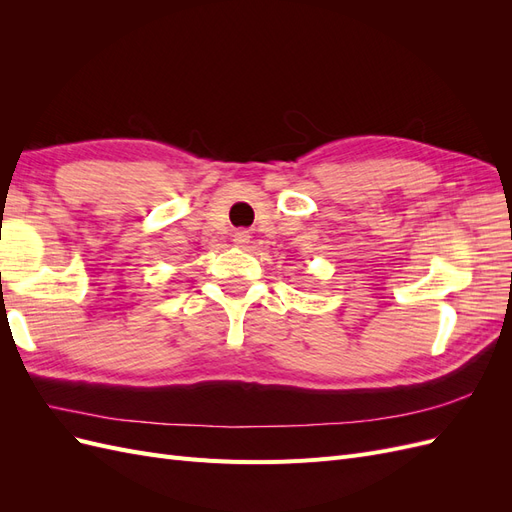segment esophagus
<instances>
[{
	"instance_id": "obj_1",
	"label": "esophagus",
	"mask_w": 512,
	"mask_h": 512,
	"mask_svg": "<svg viewBox=\"0 0 512 512\" xmlns=\"http://www.w3.org/2000/svg\"><path fill=\"white\" fill-rule=\"evenodd\" d=\"M250 239H252L250 230H245V228L235 230V235H232V241H235L237 245H247V243H250Z\"/></svg>"
}]
</instances>
